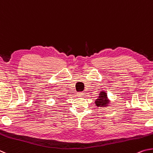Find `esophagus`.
<instances>
[{"label": "esophagus", "mask_w": 153, "mask_h": 153, "mask_svg": "<svg viewBox=\"0 0 153 153\" xmlns=\"http://www.w3.org/2000/svg\"><path fill=\"white\" fill-rule=\"evenodd\" d=\"M84 93L82 92H79L77 93V95L79 96V97H82V95H83Z\"/></svg>", "instance_id": "1"}]
</instances>
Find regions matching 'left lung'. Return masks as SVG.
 <instances>
[{
    "mask_svg": "<svg viewBox=\"0 0 153 153\" xmlns=\"http://www.w3.org/2000/svg\"><path fill=\"white\" fill-rule=\"evenodd\" d=\"M99 97L95 100V103L97 107H105L108 106L109 103V100L108 99V95L107 93L104 91L100 92L99 95Z\"/></svg>",
    "mask_w": 153,
    "mask_h": 153,
    "instance_id": "8db88e82",
    "label": "left lung"
}]
</instances>
